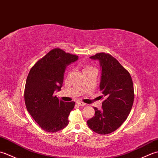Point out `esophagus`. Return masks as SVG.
<instances>
[{
  "instance_id": "obj_1",
  "label": "esophagus",
  "mask_w": 158,
  "mask_h": 158,
  "mask_svg": "<svg viewBox=\"0 0 158 158\" xmlns=\"http://www.w3.org/2000/svg\"><path fill=\"white\" fill-rule=\"evenodd\" d=\"M77 105H79V106H83L85 105V103H83V102H82L81 101H77Z\"/></svg>"
}]
</instances>
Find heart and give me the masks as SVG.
<instances>
[{
    "mask_svg": "<svg viewBox=\"0 0 158 158\" xmlns=\"http://www.w3.org/2000/svg\"><path fill=\"white\" fill-rule=\"evenodd\" d=\"M90 68H92V67H91V66H87V67H85V69H90Z\"/></svg>",
    "mask_w": 158,
    "mask_h": 158,
    "instance_id": "obj_1",
    "label": "heart"
}]
</instances>
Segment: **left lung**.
I'll return each instance as SVG.
<instances>
[{
    "instance_id": "1",
    "label": "left lung",
    "mask_w": 158,
    "mask_h": 158,
    "mask_svg": "<svg viewBox=\"0 0 158 158\" xmlns=\"http://www.w3.org/2000/svg\"><path fill=\"white\" fill-rule=\"evenodd\" d=\"M90 58L99 61L102 70L100 97L105 100L102 110L94 107V116L88 121V126L100 135H108L119 128L132 109L135 99L132 79L128 71L109 53H98Z\"/></svg>"
}]
</instances>
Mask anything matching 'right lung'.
Listing matches in <instances>:
<instances>
[{
  "label": "right lung",
  "mask_w": 158,
  "mask_h": 158,
  "mask_svg": "<svg viewBox=\"0 0 158 158\" xmlns=\"http://www.w3.org/2000/svg\"><path fill=\"white\" fill-rule=\"evenodd\" d=\"M78 56L56 48L33 66L26 79L24 100L26 109L43 130L56 132L69 124L68 117L75 102H64L53 96L61 90L66 66Z\"/></svg>",
  "instance_id": "obj_1"
}]
</instances>
